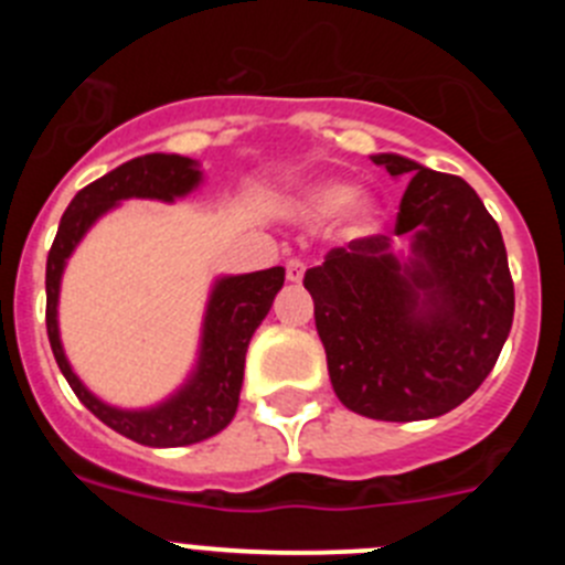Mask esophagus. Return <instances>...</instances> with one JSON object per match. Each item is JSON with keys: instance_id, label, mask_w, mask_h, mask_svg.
Here are the masks:
<instances>
[{"instance_id": "34e87169", "label": "esophagus", "mask_w": 565, "mask_h": 565, "mask_svg": "<svg viewBox=\"0 0 565 565\" xmlns=\"http://www.w3.org/2000/svg\"><path fill=\"white\" fill-rule=\"evenodd\" d=\"M302 277H306V263L299 257H291L286 263V279L288 282H302Z\"/></svg>"}]
</instances>
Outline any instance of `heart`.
<instances>
[{
    "label": "heart",
    "instance_id": "b5f03b06",
    "mask_svg": "<svg viewBox=\"0 0 565 565\" xmlns=\"http://www.w3.org/2000/svg\"><path fill=\"white\" fill-rule=\"evenodd\" d=\"M351 189L342 186V183H328V186H319L308 194L306 209L313 217H328V214L339 212L344 206L353 232H364L367 223H371V203L364 198H351Z\"/></svg>",
    "mask_w": 565,
    "mask_h": 565
}]
</instances>
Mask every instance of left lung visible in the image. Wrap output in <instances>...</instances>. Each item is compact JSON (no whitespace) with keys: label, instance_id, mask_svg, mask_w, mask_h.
<instances>
[{"label":"left lung","instance_id":"obj_1","mask_svg":"<svg viewBox=\"0 0 565 565\" xmlns=\"http://www.w3.org/2000/svg\"><path fill=\"white\" fill-rule=\"evenodd\" d=\"M411 178L393 234L413 237L402 266L371 234L306 271L333 393L379 422L450 413L481 387L512 328L515 286L501 228L476 189L402 154H373Z\"/></svg>","mask_w":565,"mask_h":565}]
</instances>
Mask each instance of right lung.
<instances>
[{"mask_svg":"<svg viewBox=\"0 0 565 565\" xmlns=\"http://www.w3.org/2000/svg\"><path fill=\"white\" fill-rule=\"evenodd\" d=\"M201 181L198 163L183 154H141L132 161L121 163L118 169L107 172L104 178L84 186L73 198L67 212L62 214L56 239L47 254V339L58 371L64 373L67 384L96 418H102L115 433L132 438L147 447H186L203 438H212L228 427L237 413L239 387H243V367H246V351L252 333L266 319L274 297L286 282V268H266V271L243 274V277H226L214 286L209 299L206 326H203V348L198 373L189 379L178 396L169 398L161 407L152 411H115L109 404L98 402L93 393L78 382L64 359L62 342H58L56 326V302H58V279L64 271V259L76 248L93 223L107 209L127 198H158L172 201L186 194L194 183Z\"/></svg>","mask_w":565,"mask_h":565,"instance_id":"1","label":"right lung"}]
</instances>
